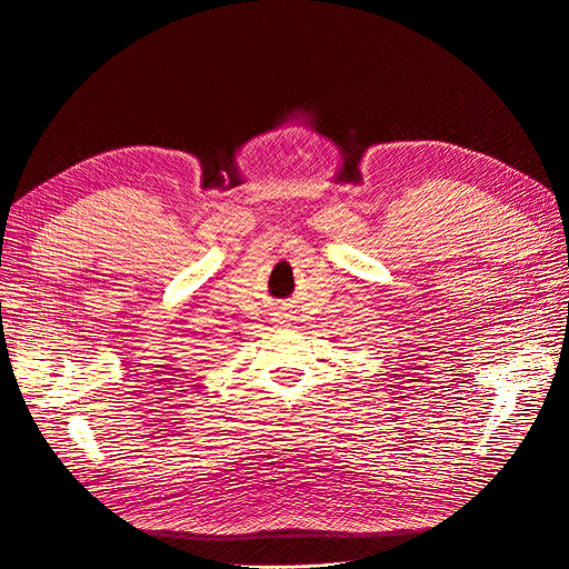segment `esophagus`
I'll return each instance as SVG.
<instances>
[{
  "mask_svg": "<svg viewBox=\"0 0 569 569\" xmlns=\"http://www.w3.org/2000/svg\"><path fill=\"white\" fill-rule=\"evenodd\" d=\"M278 320H282V313H278Z\"/></svg>",
  "mask_w": 569,
  "mask_h": 569,
  "instance_id": "esophagus-1",
  "label": "esophagus"
}]
</instances>
